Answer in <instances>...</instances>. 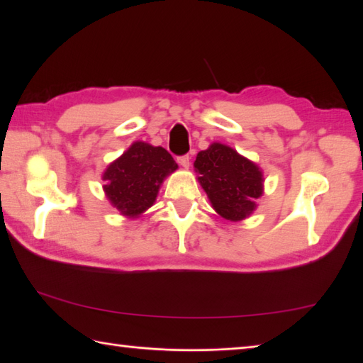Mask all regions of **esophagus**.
I'll return each instance as SVG.
<instances>
[{"mask_svg":"<svg viewBox=\"0 0 363 363\" xmlns=\"http://www.w3.org/2000/svg\"><path fill=\"white\" fill-rule=\"evenodd\" d=\"M177 162H179V164H180L183 168H189V165H191V157H189V155L179 156Z\"/></svg>","mask_w":363,"mask_h":363,"instance_id":"esophagus-1","label":"esophagus"}]
</instances>
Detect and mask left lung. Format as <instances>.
I'll return each mask as SVG.
<instances>
[{"mask_svg": "<svg viewBox=\"0 0 363 363\" xmlns=\"http://www.w3.org/2000/svg\"><path fill=\"white\" fill-rule=\"evenodd\" d=\"M198 182L211 207L223 219L244 220L253 214L264 194V172L250 159L222 143H211L194 162Z\"/></svg>", "mask_w": 363, "mask_h": 363, "instance_id": "1", "label": "left lung"}]
</instances>
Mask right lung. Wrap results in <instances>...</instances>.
<instances>
[{"mask_svg":"<svg viewBox=\"0 0 363 363\" xmlns=\"http://www.w3.org/2000/svg\"><path fill=\"white\" fill-rule=\"evenodd\" d=\"M179 165L161 146L135 141L103 172L110 204L128 219H137L156 201L164 180Z\"/></svg>","mask_w":363,"mask_h":363,"instance_id":"obj_1","label":"right lung"}]
</instances>
